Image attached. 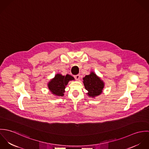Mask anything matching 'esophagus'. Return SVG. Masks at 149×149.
Wrapping results in <instances>:
<instances>
[{"label":"esophagus","mask_w":149,"mask_h":149,"mask_svg":"<svg viewBox=\"0 0 149 149\" xmlns=\"http://www.w3.org/2000/svg\"><path fill=\"white\" fill-rule=\"evenodd\" d=\"M80 77V74H76V75L74 76V78H75L77 80H79Z\"/></svg>","instance_id":"obj_1"}]
</instances>
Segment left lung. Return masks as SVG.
Segmentation results:
<instances>
[{
	"mask_svg": "<svg viewBox=\"0 0 149 149\" xmlns=\"http://www.w3.org/2000/svg\"><path fill=\"white\" fill-rule=\"evenodd\" d=\"M83 83L86 90L88 91V95L94 97L102 93L104 88V83L93 72L86 75L83 78Z\"/></svg>",
	"mask_w": 149,
	"mask_h": 149,
	"instance_id": "1",
	"label": "left lung"
}]
</instances>
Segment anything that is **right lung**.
<instances>
[{"instance_id":"add662e5","label":"right lung","mask_w":149,"mask_h":149,"mask_svg":"<svg viewBox=\"0 0 149 149\" xmlns=\"http://www.w3.org/2000/svg\"><path fill=\"white\" fill-rule=\"evenodd\" d=\"M74 80V78L70 75L67 74L65 76L60 74H57L49 83V89L53 94L58 96H63L66 85L70 80Z\"/></svg>"}]
</instances>
